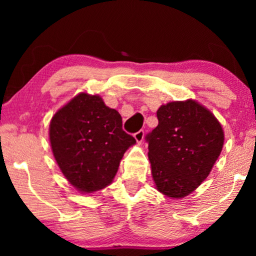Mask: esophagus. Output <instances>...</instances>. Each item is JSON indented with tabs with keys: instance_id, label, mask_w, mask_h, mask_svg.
Segmentation results:
<instances>
[{
	"instance_id": "1",
	"label": "esophagus",
	"mask_w": 256,
	"mask_h": 256,
	"mask_svg": "<svg viewBox=\"0 0 256 256\" xmlns=\"http://www.w3.org/2000/svg\"><path fill=\"white\" fill-rule=\"evenodd\" d=\"M134 138H135V140H136V142L141 143V142L143 141V138H144V132L140 130V132H135Z\"/></svg>"
}]
</instances>
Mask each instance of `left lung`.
<instances>
[{
  "label": "left lung",
  "instance_id": "1",
  "mask_svg": "<svg viewBox=\"0 0 256 256\" xmlns=\"http://www.w3.org/2000/svg\"><path fill=\"white\" fill-rule=\"evenodd\" d=\"M157 118L158 126L146 136L154 182L166 197L184 198L211 172L222 150V127L192 99L162 104Z\"/></svg>",
  "mask_w": 256,
  "mask_h": 256
}]
</instances>
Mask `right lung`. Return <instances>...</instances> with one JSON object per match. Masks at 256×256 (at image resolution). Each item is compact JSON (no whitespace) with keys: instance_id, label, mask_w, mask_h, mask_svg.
<instances>
[{"instance_id":"add662e5","label":"right lung","mask_w":256,"mask_h":256,"mask_svg":"<svg viewBox=\"0 0 256 256\" xmlns=\"http://www.w3.org/2000/svg\"><path fill=\"white\" fill-rule=\"evenodd\" d=\"M48 135L59 169L82 194L112 184L126 150L136 143L118 110L84 92L52 116Z\"/></svg>"}]
</instances>
